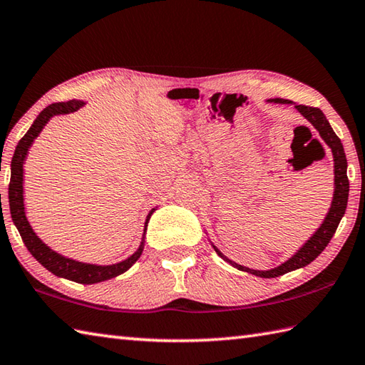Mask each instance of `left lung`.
I'll return each mask as SVG.
<instances>
[{
  "label": "left lung",
  "mask_w": 365,
  "mask_h": 365,
  "mask_svg": "<svg viewBox=\"0 0 365 365\" xmlns=\"http://www.w3.org/2000/svg\"><path fill=\"white\" fill-rule=\"evenodd\" d=\"M267 102L276 103V105L277 103L279 105L281 103L290 105L292 103V102H289V100H284V98H269V100H267ZM294 110H297L309 123H312V127L319 131V135L324 141V144H327L331 149L332 161H334V195H332L331 207H329L327 216H324L323 222L320 224V227L314 232L311 238H309L307 242L302 245L290 259H287L285 262L281 263V265H277L271 269H252V268L240 265V263L226 257V255H224L218 250V247L212 243V240L208 238V242H210V245L213 246V250L224 262H227L229 265H232L240 271H245V273H250V274L259 276V277H267V279L277 277V276H282L285 273H290V271H294L298 268H304L309 265V263L314 262L324 251V247L328 246L332 235L336 234L339 222L344 218L345 210H346V204H348V191H350V182H348V177H346V166L348 165H346L344 145H342V143H340L339 136L334 133V130H332L331 123L327 119V115H324L323 111L319 110V108L294 103Z\"/></svg>",
  "instance_id": "left-lung-1"
}]
</instances>
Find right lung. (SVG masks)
I'll list each match as a JSON object with an SVG mask.
<instances>
[{"label": "right lung", "mask_w": 365, "mask_h": 365, "mask_svg": "<svg viewBox=\"0 0 365 365\" xmlns=\"http://www.w3.org/2000/svg\"><path fill=\"white\" fill-rule=\"evenodd\" d=\"M86 105L83 100H68V102L63 103H53L46 106L43 111L38 113L33 125L23 136L17 147H15L12 163H11V183H9V208H11V216L12 221L17 227L19 234L23 240V243L28 247L31 255L41 263L43 268H46L58 277L68 279V281L78 282V284H97L108 281V279H113L122 273H125L131 267L135 265L136 260L141 257L144 251V243H145V232H147V224L152 213L157 210L158 207L152 208V210L147 213L145 221H144V230H143V238L141 243H139L138 250L130 255V257L123 259L120 262L111 263V265H97V263H89V262H80L72 257H66V255L59 254L58 251L51 250V247L43 243V240L38 237L33 226H31L28 218H26V208H25V190H23V183H25V161L28 158V152L31 145L36 141V138L41 135V131L46 123L53 119L54 115H64L78 111L80 108Z\"/></svg>", "instance_id": "1"}]
</instances>
